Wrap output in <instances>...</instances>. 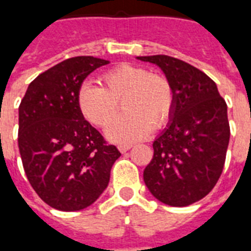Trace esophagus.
<instances>
[{
	"label": "esophagus",
	"instance_id": "1",
	"mask_svg": "<svg viewBox=\"0 0 251 251\" xmlns=\"http://www.w3.org/2000/svg\"><path fill=\"white\" fill-rule=\"evenodd\" d=\"M131 148H132V145H129V144H122V145H119V147H118V149H119L122 153H126V152H128Z\"/></svg>",
	"mask_w": 251,
	"mask_h": 251
}]
</instances>
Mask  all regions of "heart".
<instances>
[{
  "label": "heart",
  "instance_id": "heart-1",
  "mask_svg": "<svg viewBox=\"0 0 251 251\" xmlns=\"http://www.w3.org/2000/svg\"><path fill=\"white\" fill-rule=\"evenodd\" d=\"M100 86L83 83L79 87L78 108L85 119L97 127L111 123L123 100L126 114L108 127L106 135L119 144L133 143L161 129L172 119L176 93L168 77L152 73L148 68L119 64L99 78Z\"/></svg>",
  "mask_w": 251,
  "mask_h": 251
}]
</instances>
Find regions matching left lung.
<instances>
[{"mask_svg": "<svg viewBox=\"0 0 251 251\" xmlns=\"http://www.w3.org/2000/svg\"><path fill=\"white\" fill-rule=\"evenodd\" d=\"M137 59L158 65L176 93L172 120L153 143L144 182L165 204L186 207L208 195L223 173L230 136L226 103L215 81L186 61L166 55Z\"/></svg>", "mask_w": 251, "mask_h": 251, "instance_id": "left-lung-1", "label": "left lung"}]
</instances>
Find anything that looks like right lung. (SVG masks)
<instances>
[{
	"instance_id": "obj_1",
	"label": "right lung",
	"mask_w": 251,
	"mask_h": 251,
	"mask_svg": "<svg viewBox=\"0 0 251 251\" xmlns=\"http://www.w3.org/2000/svg\"><path fill=\"white\" fill-rule=\"evenodd\" d=\"M106 64L93 56L64 60L39 75L19 104L18 147L27 179L44 203L59 211L93 204L120 157L85 120L77 102L83 79Z\"/></svg>"
}]
</instances>
